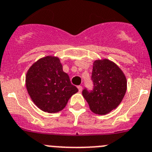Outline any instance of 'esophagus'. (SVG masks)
I'll return each mask as SVG.
<instances>
[{"mask_svg": "<svg viewBox=\"0 0 152 152\" xmlns=\"http://www.w3.org/2000/svg\"><path fill=\"white\" fill-rule=\"evenodd\" d=\"M77 88H78V89H79V92H81V91H83V86H79Z\"/></svg>", "mask_w": 152, "mask_h": 152, "instance_id": "obj_1", "label": "esophagus"}]
</instances>
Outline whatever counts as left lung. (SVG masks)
Segmentation results:
<instances>
[{"mask_svg":"<svg viewBox=\"0 0 152 152\" xmlns=\"http://www.w3.org/2000/svg\"><path fill=\"white\" fill-rule=\"evenodd\" d=\"M91 79L94 88L84 89L83 95L93 113L105 115L119 106L126 94L127 81L125 74L115 63L108 59L93 63Z\"/></svg>","mask_w":152,"mask_h":152,"instance_id":"obj_1","label":"left lung"}]
</instances>
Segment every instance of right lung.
Segmentation results:
<instances>
[{"instance_id":"right-lung-1","label":"right lung","mask_w":152,"mask_h":152,"mask_svg":"<svg viewBox=\"0 0 152 152\" xmlns=\"http://www.w3.org/2000/svg\"><path fill=\"white\" fill-rule=\"evenodd\" d=\"M26 86L34 104L48 113L62 110L70 97L78 91L67 73L63 71L59 57L54 56L40 58L30 66Z\"/></svg>"}]
</instances>
